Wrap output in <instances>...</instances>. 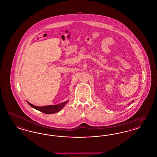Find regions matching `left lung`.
I'll list each match as a JSON object with an SVG mask.
<instances>
[{
    "mask_svg": "<svg viewBox=\"0 0 157 157\" xmlns=\"http://www.w3.org/2000/svg\"><path fill=\"white\" fill-rule=\"evenodd\" d=\"M132 103H133V102H134V101H132ZM129 105H130V104H129Z\"/></svg>",
    "mask_w": 157,
    "mask_h": 157,
    "instance_id": "8db88e82",
    "label": "left lung"
}]
</instances>
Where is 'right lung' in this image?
Segmentation results:
<instances>
[{
	"label": "right lung",
	"mask_w": 157,
	"mask_h": 157,
	"mask_svg": "<svg viewBox=\"0 0 157 157\" xmlns=\"http://www.w3.org/2000/svg\"><path fill=\"white\" fill-rule=\"evenodd\" d=\"M27 103L32 107L34 109L37 110L40 112H41L45 114H54V113H57L59 112L63 107L65 106L66 103H67L68 101H64L63 103H61L59 105H50V106H36L31 103H30L29 101H27Z\"/></svg>",
	"instance_id": "right-lung-1"
}]
</instances>
